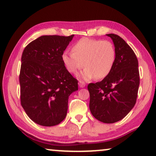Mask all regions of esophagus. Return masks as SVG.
<instances>
[{"instance_id":"obj_1","label":"esophagus","mask_w":156,"mask_h":156,"mask_svg":"<svg viewBox=\"0 0 156 156\" xmlns=\"http://www.w3.org/2000/svg\"><path fill=\"white\" fill-rule=\"evenodd\" d=\"M78 85L80 86V87H84L85 86V83L83 80H80L78 83Z\"/></svg>"}]
</instances>
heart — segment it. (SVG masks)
Segmentation results:
<instances>
[{
  "label": "heart",
  "mask_w": 156,
  "mask_h": 156,
  "mask_svg": "<svg viewBox=\"0 0 156 156\" xmlns=\"http://www.w3.org/2000/svg\"><path fill=\"white\" fill-rule=\"evenodd\" d=\"M72 53L64 52L62 60L71 73L76 74L83 66L81 73L84 80L106 78L114 66L116 51L115 46L107 40L81 38L74 44Z\"/></svg>",
  "instance_id": "1"
}]
</instances>
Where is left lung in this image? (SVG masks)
<instances>
[{
  "label": "left lung",
  "instance_id": "1",
  "mask_svg": "<svg viewBox=\"0 0 156 156\" xmlns=\"http://www.w3.org/2000/svg\"><path fill=\"white\" fill-rule=\"evenodd\" d=\"M114 43L116 58L110 73L100 82L90 83V109L99 121L113 123L125 117L135 105L139 86L136 56L118 35L106 34Z\"/></svg>",
  "mask_w": 156,
  "mask_h": 156
}]
</instances>
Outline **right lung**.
<instances>
[{"label":"right lung","instance_id":"1","mask_svg":"<svg viewBox=\"0 0 156 156\" xmlns=\"http://www.w3.org/2000/svg\"><path fill=\"white\" fill-rule=\"evenodd\" d=\"M73 36H41L23 51L20 73L21 104L27 115L42 126L59 124L66 118L69 95L78 90V80L62 60Z\"/></svg>","mask_w":156,"mask_h":156}]
</instances>
